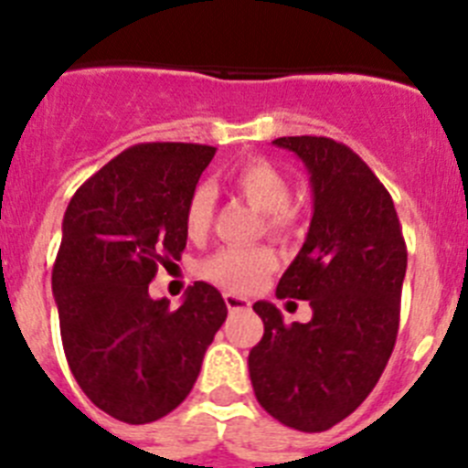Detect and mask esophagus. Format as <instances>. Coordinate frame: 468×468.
<instances>
[{
	"label": "esophagus",
	"mask_w": 468,
	"mask_h": 468,
	"mask_svg": "<svg viewBox=\"0 0 468 468\" xmlns=\"http://www.w3.org/2000/svg\"><path fill=\"white\" fill-rule=\"evenodd\" d=\"M225 304L231 314L246 312V309H250V300H246V297H239V295H225Z\"/></svg>",
	"instance_id": "34e87169"
}]
</instances>
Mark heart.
<instances>
[{
	"mask_svg": "<svg viewBox=\"0 0 468 468\" xmlns=\"http://www.w3.org/2000/svg\"><path fill=\"white\" fill-rule=\"evenodd\" d=\"M231 185L248 204L264 213L267 229L279 239L295 231L300 213L291 204V185L283 173L267 159H248L231 173ZM215 194L208 185H198L187 198L185 227L189 237H204L213 220ZM276 270V255L270 248H220L201 264V276L222 291L255 292Z\"/></svg>",
	"mask_w": 468,
	"mask_h": 468,
	"instance_id": "b5f03b06",
	"label": "heart"
}]
</instances>
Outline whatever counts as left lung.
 Returning a JSON list of instances; mask_svg holds the SVG:
<instances>
[{
	"label": "left lung",
	"instance_id": "8db88e82",
	"mask_svg": "<svg viewBox=\"0 0 468 468\" xmlns=\"http://www.w3.org/2000/svg\"><path fill=\"white\" fill-rule=\"evenodd\" d=\"M274 144L304 161L314 192L307 241L276 297L307 300L314 316L283 324L271 302H255L264 335L250 349L248 370L258 403L274 420L318 433L356 410L387 367L408 248L391 194L356 152L324 135Z\"/></svg>",
	"mask_w": 468,
	"mask_h": 468
}]
</instances>
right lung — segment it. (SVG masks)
Masks as SVG:
<instances>
[{"label": "right lung", "instance_id": "1", "mask_svg": "<svg viewBox=\"0 0 468 468\" xmlns=\"http://www.w3.org/2000/svg\"><path fill=\"white\" fill-rule=\"evenodd\" d=\"M213 156L210 144H133L65 210L51 276L65 358L90 403L126 424L161 420L187 399L227 318L204 281L177 309L150 297L156 270L187 246V198Z\"/></svg>", "mask_w": 468, "mask_h": 468}]
</instances>
